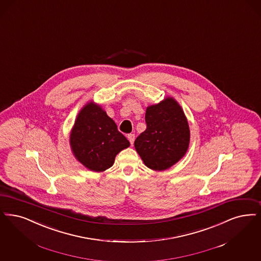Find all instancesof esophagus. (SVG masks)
Masks as SVG:
<instances>
[{"label": "esophagus", "instance_id": "34e87169", "mask_svg": "<svg viewBox=\"0 0 261 261\" xmlns=\"http://www.w3.org/2000/svg\"><path fill=\"white\" fill-rule=\"evenodd\" d=\"M127 138H128V140H129L131 146H133L134 141H135V135H134V134H129V135L127 136Z\"/></svg>", "mask_w": 261, "mask_h": 261}]
</instances>
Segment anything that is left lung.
I'll use <instances>...</instances> for the list:
<instances>
[{"label": "left lung", "instance_id": "obj_1", "mask_svg": "<svg viewBox=\"0 0 261 261\" xmlns=\"http://www.w3.org/2000/svg\"><path fill=\"white\" fill-rule=\"evenodd\" d=\"M146 129L134 146L146 167L164 171L177 163L188 151L190 130L182 108L166 97L146 110Z\"/></svg>", "mask_w": 261, "mask_h": 261}]
</instances>
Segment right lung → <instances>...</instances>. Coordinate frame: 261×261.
<instances>
[{
  "instance_id": "obj_1",
  "label": "right lung",
  "mask_w": 261,
  "mask_h": 261,
  "mask_svg": "<svg viewBox=\"0 0 261 261\" xmlns=\"http://www.w3.org/2000/svg\"><path fill=\"white\" fill-rule=\"evenodd\" d=\"M70 146L73 156L84 167L104 172L130 143L101 105L88 101L76 115L70 132Z\"/></svg>"
}]
</instances>
